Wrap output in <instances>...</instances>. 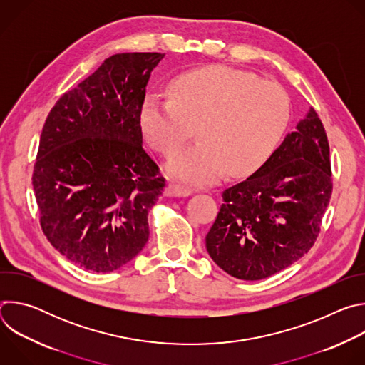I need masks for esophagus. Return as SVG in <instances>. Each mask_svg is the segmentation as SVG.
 <instances>
[{"mask_svg":"<svg viewBox=\"0 0 365 365\" xmlns=\"http://www.w3.org/2000/svg\"><path fill=\"white\" fill-rule=\"evenodd\" d=\"M193 193L192 189L189 187H185V186H180V185H176V183H169L165 189V195L166 196H175V197H186V196H190Z\"/></svg>","mask_w":365,"mask_h":365,"instance_id":"obj_1","label":"esophagus"}]
</instances>
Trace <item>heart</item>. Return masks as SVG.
<instances>
[{
  "label": "heart",
  "mask_w": 365,
  "mask_h": 365,
  "mask_svg": "<svg viewBox=\"0 0 365 365\" xmlns=\"http://www.w3.org/2000/svg\"><path fill=\"white\" fill-rule=\"evenodd\" d=\"M168 93L144 96L140 128L148 144L169 158L197 125L200 141L166 166L170 176L197 186L217 182L227 170L241 178L262 168L290 117L289 96L280 85L221 65L176 76Z\"/></svg>",
  "instance_id": "b5f03b06"
}]
</instances>
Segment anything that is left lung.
Wrapping results in <instances>:
<instances>
[{
  "mask_svg": "<svg viewBox=\"0 0 365 365\" xmlns=\"http://www.w3.org/2000/svg\"><path fill=\"white\" fill-rule=\"evenodd\" d=\"M329 143L310 108L269 160L222 193L206 234L214 262L240 280H262L289 267L315 244L332 193Z\"/></svg>",
  "mask_w": 365,
  "mask_h": 365,
  "instance_id": "obj_1",
  "label": "left lung"
}]
</instances>
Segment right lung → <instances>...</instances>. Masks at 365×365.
Masks as SVG:
<instances>
[{"label": "right lung", "mask_w": 365, "mask_h": 365, "mask_svg": "<svg viewBox=\"0 0 365 365\" xmlns=\"http://www.w3.org/2000/svg\"><path fill=\"white\" fill-rule=\"evenodd\" d=\"M162 53H118L48 113L33 170L40 225L63 257L114 272L144 248L165 187L143 148L140 106Z\"/></svg>", "instance_id": "1"}]
</instances>
